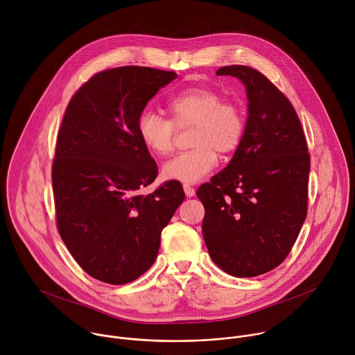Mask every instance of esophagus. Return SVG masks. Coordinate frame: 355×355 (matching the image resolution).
Masks as SVG:
<instances>
[{
  "mask_svg": "<svg viewBox=\"0 0 355 355\" xmlns=\"http://www.w3.org/2000/svg\"><path fill=\"white\" fill-rule=\"evenodd\" d=\"M184 191H185L187 196H193L195 195V189L189 184H184Z\"/></svg>",
  "mask_w": 355,
  "mask_h": 355,
  "instance_id": "esophagus-1",
  "label": "esophagus"
}]
</instances>
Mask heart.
Here are the masks:
<instances>
[{
	"label": "heart",
	"mask_w": 355,
	"mask_h": 355,
	"mask_svg": "<svg viewBox=\"0 0 355 355\" xmlns=\"http://www.w3.org/2000/svg\"><path fill=\"white\" fill-rule=\"evenodd\" d=\"M170 119L144 110L136 121L137 135L148 153L168 156L177 129L193 128L192 150L184 151L163 166V177L181 182H196L218 164V151L230 155L240 146L245 132L241 107L208 87L184 88L166 101Z\"/></svg>",
	"instance_id": "1"
}]
</instances>
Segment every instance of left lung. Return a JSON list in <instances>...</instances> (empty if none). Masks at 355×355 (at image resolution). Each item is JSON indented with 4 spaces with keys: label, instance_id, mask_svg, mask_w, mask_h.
<instances>
[{
    "label": "left lung",
    "instance_id": "obj_1",
    "mask_svg": "<svg viewBox=\"0 0 355 355\" xmlns=\"http://www.w3.org/2000/svg\"><path fill=\"white\" fill-rule=\"evenodd\" d=\"M216 74L243 81L248 118L227 167L196 191L202 233L220 270L257 277L286 259L306 219L308 143L291 101L259 70L226 66Z\"/></svg>",
    "mask_w": 355,
    "mask_h": 355
}]
</instances>
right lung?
<instances>
[{
	"mask_svg": "<svg viewBox=\"0 0 355 355\" xmlns=\"http://www.w3.org/2000/svg\"><path fill=\"white\" fill-rule=\"evenodd\" d=\"M174 71L123 66L94 74L71 96L52 166L56 225L70 254L92 278L135 281L156 261L162 230L185 198L157 177L136 121Z\"/></svg>",
	"mask_w": 355,
	"mask_h": 355,
	"instance_id": "obj_1",
	"label": "right lung"
}]
</instances>
